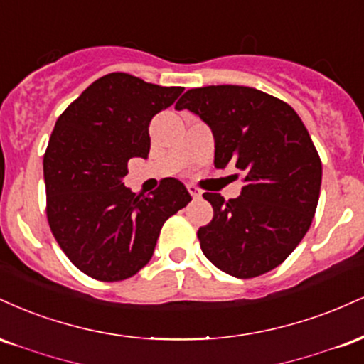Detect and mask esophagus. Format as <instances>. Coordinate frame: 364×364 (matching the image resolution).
<instances>
[{
	"instance_id": "1",
	"label": "esophagus",
	"mask_w": 364,
	"mask_h": 364,
	"mask_svg": "<svg viewBox=\"0 0 364 364\" xmlns=\"http://www.w3.org/2000/svg\"><path fill=\"white\" fill-rule=\"evenodd\" d=\"M188 191H190V195L193 196V198H202V191H200L196 186L188 185Z\"/></svg>"
}]
</instances>
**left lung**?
Returning a JSON list of instances; mask_svg holds the SVG:
<instances>
[{
	"label": "left lung",
	"instance_id": "8db88e82",
	"mask_svg": "<svg viewBox=\"0 0 364 364\" xmlns=\"http://www.w3.org/2000/svg\"><path fill=\"white\" fill-rule=\"evenodd\" d=\"M212 129L214 166L243 171L237 198L203 193L214 219L198 229L202 252L237 279L262 275L286 260L310 229L321 186V162L289 104L243 85L188 90L176 104Z\"/></svg>",
	"mask_w": 364,
	"mask_h": 364
}]
</instances>
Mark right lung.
Segmentation results:
<instances>
[{
	"mask_svg": "<svg viewBox=\"0 0 364 364\" xmlns=\"http://www.w3.org/2000/svg\"><path fill=\"white\" fill-rule=\"evenodd\" d=\"M183 90L104 75L54 124L44 156L49 228L73 265L97 281H123L147 265L162 225L191 202L176 178L150 195L123 183L129 159L149 156L150 121Z\"/></svg>",
	"mask_w": 364,
	"mask_h": 364,
	"instance_id": "1",
	"label": "right lung"
}]
</instances>
